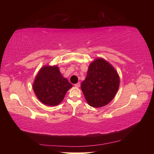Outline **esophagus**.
I'll use <instances>...</instances> for the list:
<instances>
[{
	"label": "esophagus",
	"instance_id": "esophagus-1",
	"mask_svg": "<svg viewBox=\"0 0 154 154\" xmlns=\"http://www.w3.org/2000/svg\"><path fill=\"white\" fill-rule=\"evenodd\" d=\"M75 87H80V83H77L75 85Z\"/></svg>",
	"mask_w": 154,
	"mask_h": 154
}]
</instances>
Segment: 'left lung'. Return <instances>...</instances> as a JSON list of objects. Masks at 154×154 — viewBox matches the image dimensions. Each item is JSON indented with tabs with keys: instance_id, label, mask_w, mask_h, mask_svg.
<instances>
[{
	"instance_id": "8db88e82",
	"label": "left lung",
	"mask_w": 154,
	"mask_h": 154,
	"mask_svg": "<svg viewBox=\"0 0 154 154\" xmlns=\"http://www.w3.org/2000/svg\"><path fill=\"white\" fill-rule=\"evenodd\" d=\"M119 73L109 61L98 57L91 62L81 88L87 103L94 108L106 105L119 90Z\"/></svg>"
}]
</instances>
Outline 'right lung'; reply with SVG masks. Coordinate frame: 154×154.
Wrapping results in <instances>:
<instances>
[{
  "instance_id": "1",
  "label": "right lung",
  "mask_w": 154,
  "mask_h": 154,
  "mask_svg": "<svg viewBox=\"0 0 154 154\" xmlns=\"http://www.w3.org/2000/svg\"><path fill=\"white\" fill-rule=\"evenodd\" d=\"M73 85L61 75L57 65H44L35 76L32 88L38 100L48 106H57Z\"/></svg>"
}]
</instances>
